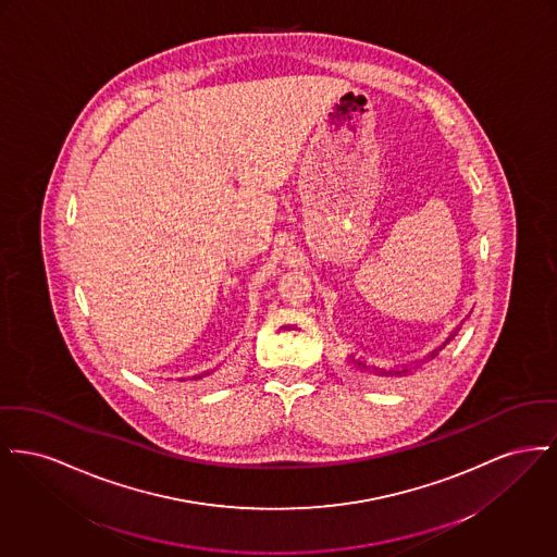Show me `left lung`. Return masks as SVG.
Returning a JSON list of instances; mask_svg holds the SVG:
<instances>
[{
    "instance_id": "obj_1",
    "label": "left lung",
    "mask_w": 557,
    "mask_h": 557,
    "mask_svg": "<svg viewBox=\"0 0 557 557\" xmlns=\"http://www.w3.org/2000/svg\"><path fill=\"white\" fill-rule=\"evenodd\" d=\"M457 336V332L446 341V343H450L453 338ZM437 354H433L429 360H433ZM349 363H351V368L361 374V376H379V379H401V376H408V374H412L417 368H419V363L417 366H399V368H376V366H368L363 360H356V358H349Z\"/></svg>"
}]
</instances>
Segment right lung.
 <instances>
[{
  "instance_id": "right-lung-1",
  "label": "right lung",
  "mask_w": 557,
  "mask_h": 557,
  "mask_svg": "<svg viewBox=\"0 0 557 557\" xmlns=\"http://www.w3.org/2000/svg\"><path fill=\"white\" fill-rule=\"evenodd\" d=\"M214 370H208V372H203V374H197V376H194V381H199V379H203V376H208V374H212ZM183 381V379H181Z\"/></svg>"
}]
</instances>
